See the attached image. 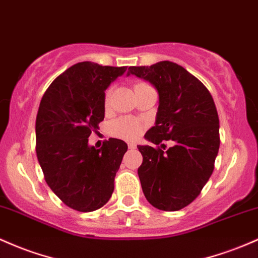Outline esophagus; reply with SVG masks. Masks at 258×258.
<instances>
[{
    "label": "esophagus",
    "instance_id": "obj_1",
    "mask_svg": "<svg viewBox=\"0 0 258 258\" xmlns=\"http://www.w3.org/2000/svg\"><path fill=\"white\" fill-rule=\"evenodd\" d=\"M137 148V146H136L135 143H128V149H131V151H134V149Z\"/></svg>",
    "mask_w": 258,
    "mask_h": 258
}]
</instances>
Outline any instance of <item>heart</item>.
Masks as SVG:
<instances>
[{
	"mask_svg": "<svg viewBox=\"0 0 258 258\" xmlns=\"http://www.w3.org/2000/svg\"><path fill=\"white\" fill-rule=\"evenodd\" d=\"M147 86L146 83H138L136 84L135 88ZM112 88H109L105 93V104L109 103L110 97H111ZM143 131V123L141 121H138L137 118L128 117V116H124V117H120L117 120H115L114 122L110 126V132L112 136L118 138H122V140L127 141H134L136 138L140 137V135Z\"/></svg>",
	"mask_w": 258,
	"mask_h": 258,
	"instance_id": "heart-1",
	"label": "heart"
}]
</instances>
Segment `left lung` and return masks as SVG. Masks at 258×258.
Listing matches in <instances>:
<instances>
[{
  "label": "left lung",
  "instance_id": "obj_1",
  "mask_svg": "<svg viewBox=\"0 0 258 258\" xmlns=\"http://www.w3.org/2000/svg\"><path fill=\"white\" fill-rule=\"evenodd\" d=\"M130 75L149 82L159 94L155 124L144 138L157 146L174 142L166 151L165 144L137 146L143 194L153 207L179 211L201 194L213 172L220 144L216 104L202 82L174 62L130 67Z\"/></svg>",
  "mask_w": 258,
  "mask_h": 258
}]
</instances>
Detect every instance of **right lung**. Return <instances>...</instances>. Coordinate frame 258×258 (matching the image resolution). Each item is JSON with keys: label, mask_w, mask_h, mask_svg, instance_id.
I'll use <instances>...</instances> for the list:
<instances>
[{"label": "right lung", "mask_w": 258, "mask_h": 258, "mask_svg": "<svg viewBox=\"0 0 258 258\" xmlns=\"http://www.w3.org/2000/svg\"><path fill=\"white\" fill-rule=\"evenodd\" d=\"M126 70L79 62L50 84L40 101L35 122L39 164L53 194L75 211H97L114 192L127 144L110 138L95 149L88 138L105 116V90Z\"/></svg>", "instance_id": "add662e5"}]
</instances>
